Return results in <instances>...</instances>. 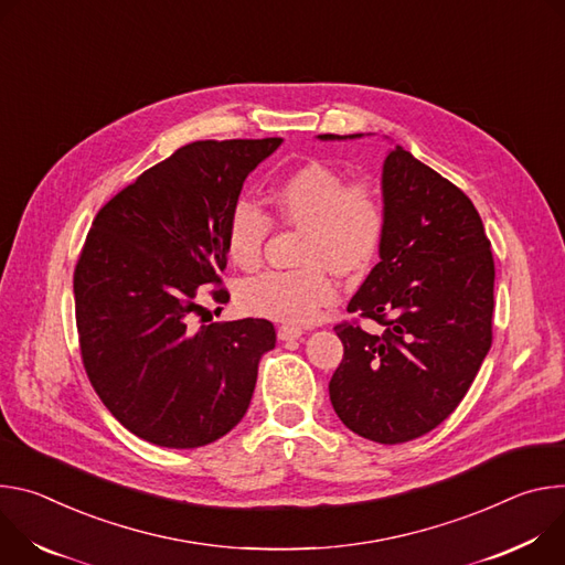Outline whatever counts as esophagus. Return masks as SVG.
<instances>
[{
	"label": "esophagus",
	"instance_id": "esophagus-1",
	"mask_svg": "<svg viewBox=\"0 0 565 565\" xmlns=\"http://www.w3.org/2000/svg\"><path fill=\"white\" fill-rule=\"evenodd\" d=\"M302 337V330L296 328V326H280L278 328V339L280 341H294V339H300Z\"/></svg>",
	"mask_w": 565,
	"mask_h": 565
}]
</instances>
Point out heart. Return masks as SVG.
I'll use <instances>...</instances> for the list:
<instances>
[{"label": "heart", "mask_w": 565, "mask_h": 565, "mask_svg": "<svg viewBox=\"0 0 565 565\" xmlns=\"http://www.w3.org/2000/svg\"><path fill=\"white\" fill-rule=\"evenodd\" d=\"M278 213L285 222L305 228L296 271H265L237 289L248 315L280 323H311L334 302L339 274L365 271L384 237V206L365 183H345V177L326 163H307L287 174L276 188ZM271 228V217L246 195L231 206L226 222V250L233 265L256 267Z\"/></svg>", "instance_id": "obj_1"}]
</instances>
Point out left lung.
<instances>
[{
  "label": "left lung",
  "instance_id": "1",
  "mask_svg": "<svg viewBox=\"0 0 565 565\" xmlns=\"http://www.w3.org/2000/svg\"><path fill=\"white\" fill-rule=\"evenodd\" d=\"M382 200L380 263L348 311L384 332L334 328L343 361L330 402L365 440L402 445L443 424L476 380L491 348L493 258L471 200L402 146L386 152Z\"/></svg>",
  "mask_w": 565,
  "mask_h": 565
}]
</instances>
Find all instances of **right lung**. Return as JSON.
I'll use <instances>...</instances> for the list:
<instances>
[{"label": "right lung", "instance_id": "obj_1", "mask_svg": "<svg viewBox=\"0 0 565 565\" xmlns=\"http://www.w3.org/2000/svg\"><path fill=\"white\" fill-rule=\"evenodd\" d=\"M282 139L195 141L152 166L96 215L74 274L87 377L141 440L198 449L226 435L276 348L265 319L195 323L226 267V222L242 183ZM224 302V289L213 291ZM204 321V317H202Z\"/></svg>", "mask_w": 565, "mask_h": 565}]
</instances>
